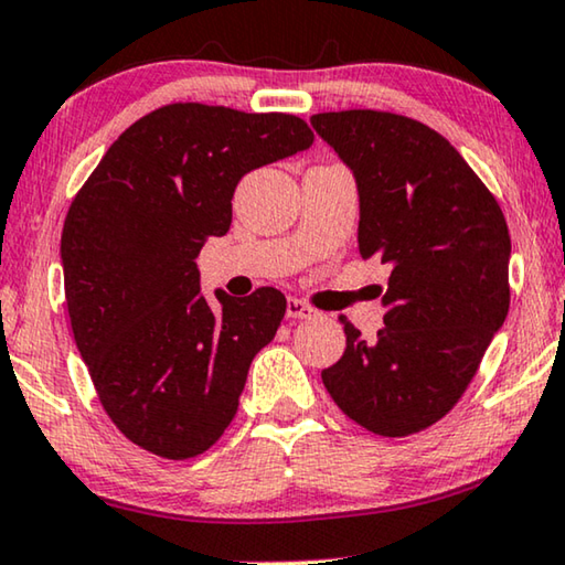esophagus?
Instances as JSON below:
<instances>
[{
  "mask_svg": "<svg viewBox=\"0 0 565 565\" xmlns=\"http://www.w3.org/2000/svg\"><path fill=\"white\" fill-rule=\"evenodd\" d=\"M286 317L289 319H315L317 309L309 307V303L301 299H289L286 301Z\"/></svg>",
  "mask_w": 565,
  "mask_h": 565,
  "instance_id": "obj_1",
  "label": "esophagus"
}]
</instances>
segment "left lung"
<instances>
[{"label": "left lung", "instance_id": "1", "mask_svg": "<svg viewBox=\"0 0 565 565\" xmlns=\"http://www.w3.org/2000/svg\"><path fill=\"white\" fill-rule=\"evenodd\" d=\"M352 168L360 254L392 266L384 327L321 372L347 417L382 437L419 433L450 412L510 307V236L486 183L440 132L395 113L311 115Z\"/></svg>", "mask_w": 565, "mask_h": 565}]
</instances>
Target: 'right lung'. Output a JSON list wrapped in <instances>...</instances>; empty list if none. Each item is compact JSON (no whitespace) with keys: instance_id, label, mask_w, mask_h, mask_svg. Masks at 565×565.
Here are the masks:
<instances>
[{"instance_id":"right-lung-1","label":"right lung","mask_w":565,"mask_h":565,"mask_svg":"<svg viewBox=\"0 0 565 565\" xmlns=\"http://www.w3.org/2000/svg\"><path fill=\"white\" fill-rule=\"evenodd\" d=\"M311 142L297 115L173 103L132 122L77 191L60 244L70 324L107 417L142 450L195 458L234 419L286 299L218 291L213 309L195 258L226 236L241 178Z\"/></svg>"}]
</instances>
